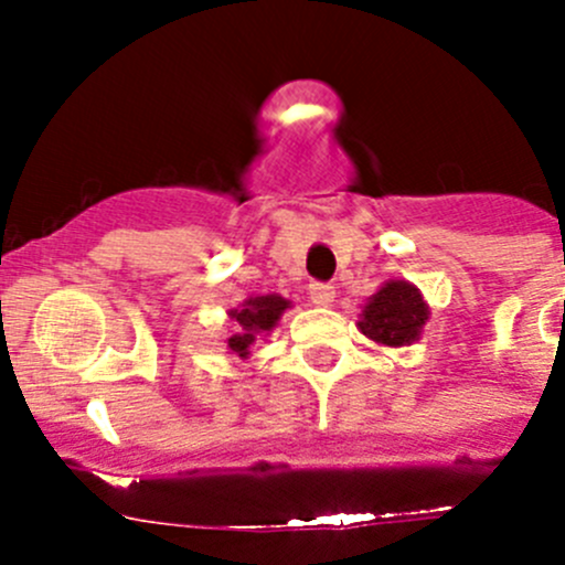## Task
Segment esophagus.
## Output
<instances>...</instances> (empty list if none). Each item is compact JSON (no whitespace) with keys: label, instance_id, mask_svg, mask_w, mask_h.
<instances>
[{"label":"esophagus","instance_id":"1","mask_svg":"<svg viewBox=\"0 0 565 565\" xmlns=\"http://www.w3.org/2000/svg\"><path fill=\"white\" fill-rule=\"evenodd\" d=\"M309 298L315 306H330L335 298V287H330V284H319V281L309 284Z\"/></svg>","mask_w":565,"mask_h":565}]
</instances>
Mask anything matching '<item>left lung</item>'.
Here are the masks:
<instances>
[{"label": "left lung", "mask_w": 565, "mask_h": 565, "mask_svg": "<svg viewBox=\"0 0 565 565\" xmlns=\"http://www.w3.org/2000/svg\"><path fill=\"white\" fill-rule=\"evenodd\" d=\"M429 306L409 281H385L363 306L358 328L363 335L385 347H404L420 339Z\"/></svg>", "instance_id": "left-lung-1"}]
</instances>
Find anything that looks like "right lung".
Returning <instances> with one entry per match:
<instances>
[{"instance_id":"right-lung-1","label":"right lung","mask_w":565,"mask_h":565,"mask_svg":"<svg viewBox=\"0 0 565 565\" xmlns=\"http://www.w3.org/2000/svg\"><path fill=\"white\" fill-rule=\"evenodd\" d=\"M287 309L289 300L281 298V295H259V298H248L241 309H232L230 319L235 322V333L226 341L232 355L248 358L256 335L270 333Z\"/></svg>"}]
</instances>
